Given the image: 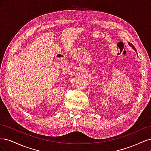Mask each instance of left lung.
Listing matches in <instances>:
<instances>
[{
  "mask_svg": "<svg viewBox=\"0 0 151 151\" xmlns=\"http://www.w3.org/2000/svg\"><path fill=\"white\" fill-rule=\"evenodd\" d=\"M129 46H130V47H132V48H133V49H134V50H135V51H137V50H136V48H135V47L134 46V45H132V43H129Z\"/></svg>",
  "mask_w": 151,
  "mask_h": 151,
  "instance_id": "8db88e82",
  "label": "left lung"
}]
</instances>
